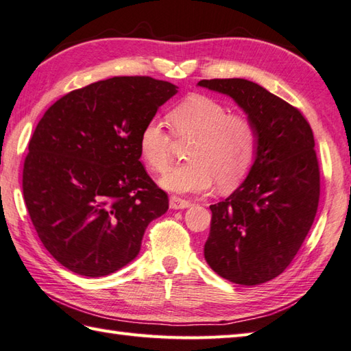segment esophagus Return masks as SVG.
Here are the masks:
<instances>
[{"label": "esophagus", "mask_w": 351, "mask_h": 351, "mask_svg": "<svg viewBox=\"0 0 351 351\" xmlns=\"http://www.w3.org/2000/svg\"><path fill=\"white\" fill-rule=\"evenodd\" d=\"M189 206H191L190 200H185V199H181L178 196L170 197V208H171V210H185V208H189Z\"/></svg>", "instance_id": "1"}]
</instances>
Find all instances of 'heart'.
<instances>
[{
  "mask_svg": "<svg viewBox=\"0 0 351 351\" xmlns=\"http://www.w3.org/2000/svg\"><path fill=\"white\" fill-rule=\"evenodd\" d=\"M169 125L178 138H189L190 162L171 167L160 185L173 193H202L217 181L232 189L249 173L256 158L258 132L247 116L230 114L225 104L206 95H190L170 110ZM141 160L164 171L171 160V136L160 119L147 121L138 134Z\"/></svg>",
  "mask_w": 351,
  "mask_h": 351,
  "instance_id": "heart-1",
  "label": "heart"
}]
</instances>
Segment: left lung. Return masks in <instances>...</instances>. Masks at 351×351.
I'll return each instance as SVG.
<instances>
[{
	"label": "left lung",
	"instance_id": "obj_1",
	"mask_svg": "<svg viewBox=\"0 0 351 351\" xmlns=\"http://www.w3.org/2000/svg\"><path fill=\"white\" fill-rule=\"evenodd\" d=\"M197 86L230 96L258 132L247 178L210 206L204 255L223 279L259 285L291 264L314 223L319 199L314 134L299 110L253 81L217 78Z\"/></svg>",
	"mask_w": 351,
	"mask_h": 351
}]
</instances>
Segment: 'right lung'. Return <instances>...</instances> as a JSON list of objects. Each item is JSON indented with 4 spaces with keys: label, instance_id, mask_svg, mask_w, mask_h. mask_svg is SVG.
<instances>
[{
    "label": "right lung",
    "instance_id": "obj_1",
    "mask_svg": "<svg viewBox=\"0 0 351 351\" xmlns=\"http://www.w3.org/2000/svg\"><path fill=\"white\" fill-rule=\"evenodd\" d=\"M176 92L169 81L113 77L64 95L37 123L22 191L45 249L68 270L117 271L169 210L140 161L138 134Z\"/></svg>",
    "mask_w": 351,
    "mask_h": 351
}]
</instances>
